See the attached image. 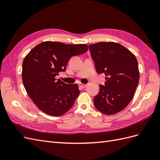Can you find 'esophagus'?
Masks as SVG:
<instances>
[{
	"label": "esophagus",
	"mask_w": 160,
	"mask_h": 160,
	"mask_svg": "<svg viewBox=\"0 0 160 160\" xmlns=\"http://www.w3.org/2000/svg\"><path fill=\"white\" fill-rule=\"evenodd\" d=\"M79 85L81 87V88H85L87 87V85L86 84H84V83H79Z\"/></svg>",
	"instance_id": "obj_1"
}]
</instances>
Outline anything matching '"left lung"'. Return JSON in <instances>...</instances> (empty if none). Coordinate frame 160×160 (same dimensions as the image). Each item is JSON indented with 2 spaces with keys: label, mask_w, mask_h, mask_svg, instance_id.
Returning <instances> with one entry per match:
<instances>
[{
  "label": "left lung",
  "mask_w": 160,
  "mask_h": 160,
  "mask_svg": "<svg viewBox=\"0 0 160 160\" xmlns=\"http://www.w3.org/2000/svg\"><path fill=\"white\" fill-rule=\"evenodd\" d=\"M98 74L105 75V85L94 99L96 109L105 115L119 113L133 98L139 80L138 62L133 53L114 42H100L89 46Z\"/></svg>",
  "instance_id": "left-lung-1"
}]
</instances>
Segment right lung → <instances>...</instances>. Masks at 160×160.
<instances>
[{"instance_id":"right-lung-1","label":"right lung","mask_w":160,"mask_h":160,"mask_svg":"<svg viewBox=\"0 0 160 160\" xmlns=\"http://www.w3.org/2000/svg\"><path fill=\"white\" fill-rule=\"evenodd\" d=\"M86 44L45 41L36 45L22 62L24 87L37 108L45 113L61 116L73 105L79 95L77 84H66L56 76L65 71L71 57L83 54Z\"/></svg>"}]
</instances>
